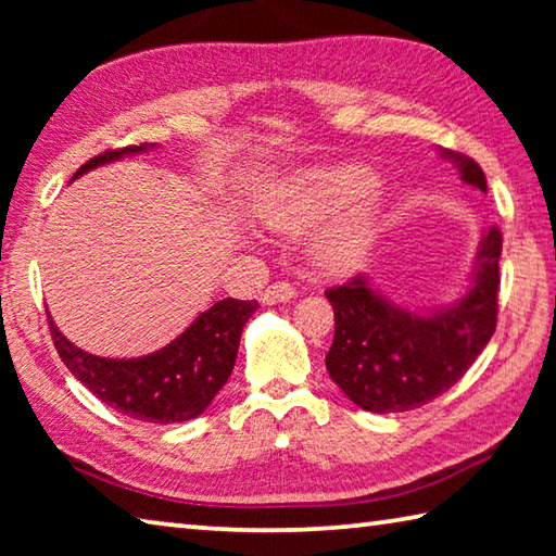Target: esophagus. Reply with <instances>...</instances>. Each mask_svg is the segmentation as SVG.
Listing matches in <instances>:
<instances>
[{
  "mask_svg": "<svg viewBox=\"0 0 556 556\" xmlns=\"http://www.w3.org/2000/svg\"><path fill=\"white\" fill-rule=\"evenodd\" d=\"M296 294V289L289 285V281H275V285H269L265 289V294H262V301H265L267 306H275V304H285V301H291Z\"/></svg>",
  "mask_w": 556,
  "mask_h": 556,
  "instance_id": "esophagus-1",
  "label": "esophagus"
}]
</instances>
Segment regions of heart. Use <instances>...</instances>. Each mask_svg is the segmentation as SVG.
<instances>
[{
    "instance_id": "b5f03b06",
    "label": "heart",
    "mask_w": 556,
    "mask_h": 556,
    "mask_svg": "<svg viewBox=\"0 0 556 556\" xmlns=\"http://www.w3.org/2000/svg\"><path fill=\"white\" fill-rule=\"evenodd\" d=\"M370 186L372 174L363 166L314 168L269 195L260 205V218L269 230L304 235L341 210L314 235L308 257L324 275H351L365 265L378 240L382 203Z\"/></svg>"
}]
</instances>
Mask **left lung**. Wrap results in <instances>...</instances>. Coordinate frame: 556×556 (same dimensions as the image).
<instances>
[{"instance_id":"left-lung-1","label":"left lung","mask_w":556,"mask_h":556,"mask_svg":"<svg viewBox=\"0 0 556 556\" xmlns=\"http://www.w3.org/2000/svg\"><path fill=\"white\" fill-rule=\"evenodd\" d=\"M439 154L458 168L460 181L488 193L483 168L473 159L451 149ZM501 252V230H485L466 289L446 306L394 304L365 275L328 289L336 314L326 355L331 380L353 404L375 414L417 409L454 388L495 331Z\"/></svg>"}]
</instances>
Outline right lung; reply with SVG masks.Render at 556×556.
I'll list each match as a JSON object with an SVG mask.
<instances>
[{
    "mask_svg": "<svg viewBox=\"0 0 556 556\" xmlns=\"http://www.w3.org/2000/svg\"><path fill=\"white\" fill-rule=\"evenodd\" d=\"M156 144H139L98 154L71 181L92 168L142 154ZM257 312V301L223 299L159 351L142 357H100L73 345L49 314L55 351L75 378L108 407L152 425H176L205 412L228 382L238 357L242 326Z\"/></svg>",
    "mask_w": 556,
    "mask_h": 556,
    "instance_id": "obj_1",
    "label": "right lung"
}]
</instances>
